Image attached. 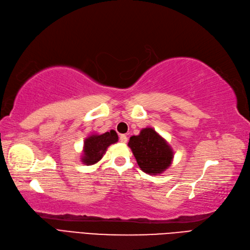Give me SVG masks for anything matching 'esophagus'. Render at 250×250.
<instances>
[{
	"label": "esophagus",
	"instance_id": "1",
	"mask_svg": "<svg viewBox=\"0 0 250 250\" xmlns=\"http://www.w3.org/2000/svg\"><path fill=\"white\" fill-rule=\"evenodd\" d=\"M127 141H128V137L125 134L120 135V142H121L122 144H126Z\"/></svg>",
	"mask_w": 250,
	"mask_h": 250
}]
</instances>
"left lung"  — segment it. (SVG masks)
<instances>
[{"label": "left lung", "instance_id": "left-lung-1", "mask_svg": "<svg viewBox=\"0 0 250 250\" xmlns=\"http://www.w3.org/2000/svg\"><path fill=\"white\" fill-rule=\"evenodd\" d=\"M128 147L141 169L149 175L161 174L169 167L174 158L170 146L151 127L144 128L139 135L131 136Z\"/></svg>", "mask_w": 250, "mask_h": 250}]
</instances>
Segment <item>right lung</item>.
I'll use <instances>...</instances> for the list:
<instances>
[{"mask_svg":"<svg viewBox=\"0 0 250 250\" xmlns=\"http://www.w3.org/2000/svg\"><path fill=\"white\" fill-rule=\"evenodd\" d=\"M118 134L115 130H110L102 134H92L83 142V154L82 162L87 166L97 163L106 152L107 147L118 142Z\"/></svg>","mask_w":250,"mask_h":250,"instance_id":"obj_1","label":"right lung"}]
</instances>
